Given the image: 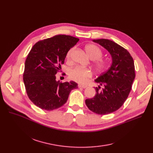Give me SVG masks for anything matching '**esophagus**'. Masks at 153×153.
Segmentation results:
<instances>
[{"mask_svg":"<svg viewBox=\"0 0 153 153\" xmlns=\"http://www.w3.org/2000/svg\"><path fill=\"white\" fill-rule=\"evenodd\" d=\"M78 87H79V88H86L87 86H86V85H78Z\"/></svg>","mask_w":153,"mask_h":153,"instance_id":"esophagus-1","label":"esophagus"}]
</instances>
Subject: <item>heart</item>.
Here are the masks:
<instances>
[{"label": "heart", "mask_w": 153, "mask_h": 153, "mask_svg": "<svg viewBox=\"0 0 153 153\" xmlns=\"http://www.w3.org/2000/svg\"><path fill=\"white\" fill-rule=\"evenodd\" d=\"M85 49L87 55L89 56L90 59L95 60L94 62V65L98 70L103 71L106 68L108 63L106 60L101 58L103 55V52L98 46L93 44H89L85 47ZM74 50V48H71L67 52L66 55L67 60H70ZM68 74L72 80L78 83H83L86 80L87 78H90L92 76V71L88 68L75 67L70 69Z\"/></svg>", "instance_id": "b5f03b06"}]
</instances>
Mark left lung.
Returning a JSON list of instances; mask_svg holds the SVG:
<instances>
[{"label": "left lung", "mask_w": 153, "mask_h": 153, "mask_svg": "<svg viewBox=\"0 0 153 153\" xmlns=\"http://www.w3.org/2000/svg\"><path fill=\"white\" fill-rule=\"evenodd\" d=\"M93 41L108 51L112 64L94 80L99 83L94 88L96 94L86 99L85 103L91 111L104 115L118 110L125 102L135 78L134 64L128 51L116 43L104 39Z\"/></svg>", "instance_id": "8db88e82"}]
</instances>
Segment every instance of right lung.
I'll return each mask as SVG.
<instances>
[{"mask_svg":"<svg viewBox=\"0 0 153 153\" xmlns=\"http://www.w3.org/2000/svg\"><path fill=\"white\" fill-rule=\"evenodd\" d=\"M78 41L70 35H58L33 46L25 60L23 79L27 96L35 105L47 111L56 110L67 102L72 90L78 88L74 82L56 81L55 76L67 52Z\"/></svg>","mask_w":153,"mask_h":153,"instance_id":"obj_1","label":"right lung"}]
</instances>
